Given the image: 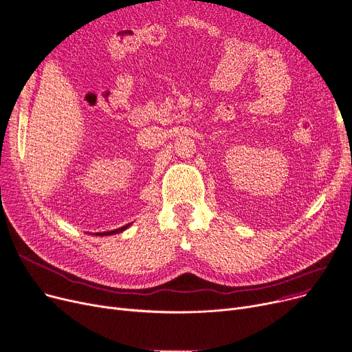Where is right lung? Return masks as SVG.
<instances>
[{"label":"right lung","mask_w":352,"mask_h":352,"mask_svg":"<svg viewBox=\"0 0 352 352\" xmlns=\"http://www.w3.org/2000/svg\"><path fill=\"white\" fill-rule=\"evenodd\" d=\"M129 226H131V224H126V226H122L120 229H115V230H111V232H103V233H96V236H111V234H116V233H120V232H123V230H126Z\"/></svg>","instance_id":"obj_1"}]
</instances>
